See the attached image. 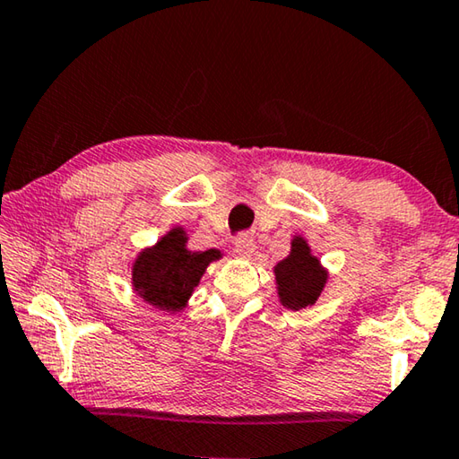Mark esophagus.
Returning <instances> with one entry per match:
<instances>
[{
	"mask_svg": "<svg viewBox=\"0 0 459 459\" xmlns=\"http://www.w3.org/2000/svg\"><path fill=\"white\" fill-rule=\"evenodd\" d=\"M235 253L238 257H251L255 253V238L251 235H240L235 240Z\"/></svg>",
	"mask_w": 459,
	"mask_h": 459,
	"instance_id": "1",
	"label": "esophagus"
}]
</instances>
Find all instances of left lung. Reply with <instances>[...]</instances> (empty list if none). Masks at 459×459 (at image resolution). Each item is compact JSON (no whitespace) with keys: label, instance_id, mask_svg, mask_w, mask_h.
<instances>
[{"label":"left lung","instance_id":"obj_1","mask_svg":"<svg viewBox=\"0 0 459 459\" xmlns=\"http://www.w3.org/2000/svg\"><path fill=\"white\" fill-rule=\"evenodd\" d=\"M273 271L279 301L295 312L314 306L328 281V271L314 257L304 237H293L290 255L279 261Z\"/></svg>","mask_w":459,"mask_h":459}]
</instances>
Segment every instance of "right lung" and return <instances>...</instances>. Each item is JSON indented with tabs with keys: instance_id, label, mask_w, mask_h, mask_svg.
<instances>
[{
	"instance_id": "1",
	"label": "right lung",
	"mask_w": 459,
	"mask_h": 459,
	"mask_svg": "<svg viewBox=\"0 0 459 459\" xmlns=\"http://www.w3.org/2000/svg\"><path fill=\"white\" fill-rule=\"evenodd\" d=\"M186 243V230L176 227L153 247L143 248L131 269L135 293L164 312L184 309L206 267L222 257L216 248L188 251Z\"/></svg>"
}]
</instances>
